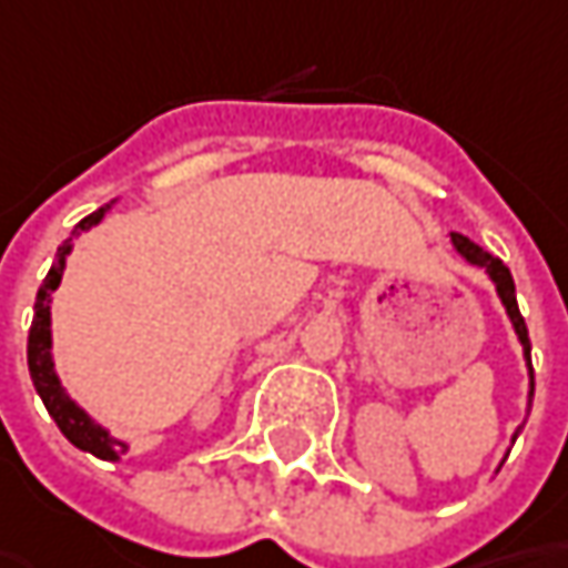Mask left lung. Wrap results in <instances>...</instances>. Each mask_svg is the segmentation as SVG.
<instances>
[{
  "label": "left lung",
  "mask_w": 568,
  "mask_h": 568,
  "mask_svg": "<svg viewBox=\"0 0 568 568\" xmlns=\"http://www.w3.org/2000/svg\"><path fill=\"white\" fill-rule=\"evenodd\" d=\"M452 247H455V254H460V260H467L470 266H480L483 273L489 276V283L496 285V295H499V302H503V308H506L508 321H511V327H515V336H518V343H521V356H525V365H528V407H530V404H534L530 339H528V324H525V317H521V311H518V298H515V280H511V273H508V266L503 263V260L493 257V254H486L480 244H474L470 237L452 232ZM518 432H521V426L515 429L511 442L518 438ZM499 467H503V464H499Z\"/></svg>",
  "instance_id": "1"
}]
</instances>
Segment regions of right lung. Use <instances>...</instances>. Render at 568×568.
Listing matches in <instances>:
<instances>
[{
	"mask_svg": "<svg viewBox=\"0 0 568 568\" xmlns=\"http://www.w3.org/2000/svg\"><path fill=\"white\" fill-rule=\"evenodd\" d=\"M116 203V200H113ZM113 203L101 206L98 212L85 215L75 232L65 237L57 251V260L47 273V280L38 288V302H34V321H31V333H28V372H31V382L38 387L40 400L47 413L53 416V423L60 426V432L79 448V452H88V455L101 457V460H120V457L130 452V445L123 438H116L108 426H101L85 407H79L69 390L62 387V378L57 375V362H53V314H50V305H53V292L60 288L62 283V270H65V257L72 254V241L79 235L91 232L94 225L104 222V215L113 210Z\"/></svg>",
	"mask_w": 568,
	"mask_h": 568,
	"instance_id": "obj_1",
	"label": "right lung"
}]
</instances>
